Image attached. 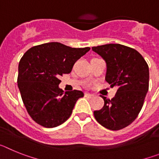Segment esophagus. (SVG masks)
<instances>
[{
  "instance_id": "34e87169",
  "label": "esophagus",
  "mask_w": 159,
  "mask_h": 159,
  "mask_svg": "<svg viewBox=\"0 0 159 159\" xmlns=\"http://www.w3.org/2000/svg\"><path fill=\"white\" fill-rule=\"evenodd\" d=\"M84 95H85V96H86V97H88V98H92V97L94 96V95H92V94L88 93V92H85V93H84Z\"/></svg>"
}]
</instances>
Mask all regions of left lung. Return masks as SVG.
I'll return each mask as SVG.
<instances>
[{
    "instance_id": "left-lung-1",
    "label": "left lung",
    "mask_w": 159,
    "mask_h": 159,
    "mask_svg": "<svg viewBox=\"0 0 159 159\" xmlns=\"http://www.w3.org/2000/svg\"><path fill=\"white\" fill-rule=\"evenodd\" d=\"M107 63V82L116 87L111 99H106L102 109L94 111L102 127L119 130L127 127L139 116L149 89L148 64L135 49L119 43L92 47Z\"/></svg>"
}]
</instances>
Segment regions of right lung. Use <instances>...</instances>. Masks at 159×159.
<instances>
[{
	"label": "right lung",
	"instance_id": "right-lung-1",
	"mask_svg": "<svg viewBox=\"0 0 159 159\" xmlns=\"http://www.w3.org/2000/svg\"><path fill=\"white\" fill-rule=\"evenodd\" d=\"M90 50L50 42L31 48L24 54L18 67L17 84L28 113L36 123L52 128L71 116L84 92H64L59 88L60 76L68 74L79 59Z\"/></svg>",
	"mask_w": 159,
	"mask_h": 159
}]
</instances>
